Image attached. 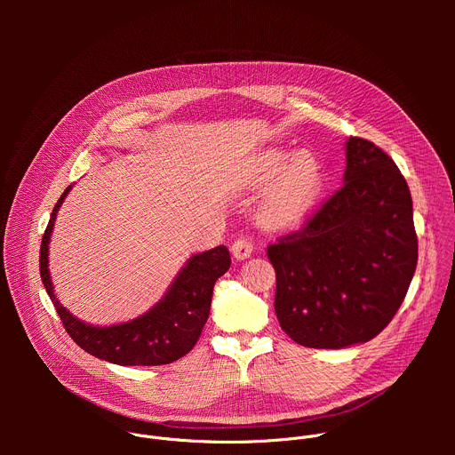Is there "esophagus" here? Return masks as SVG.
Wrapping results in <instances>:
<instances>
[{"label":"esophagus","instance_id":"obj_1","mask_svg":"<svg viewBox=\"0 0 455 455\" xmlns=\"http://www.w3.org/2000/svg\"><path fill=\"white\" fill-rule=\"evenodd\" d=\"M253 251V243L246 237H237L232 243V255L237 259V261H243V259L250 257Z\"/></svg>","mask_w":455,"mask_h":455}]
</instances>
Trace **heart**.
<instances>
[{
  "instance_id": "obj_1",
  "label": "heart",
  "mask_w": 455,
  "mask_h": 455,
  "mask_svg": "<svg viewBox=\"0 0 455 455\" xmlns=\"http://www.w3.org/2000/svg\"><path fill=\"white\" fill-rule=\"evenodd\" d=\"M323 167L311 151L295 156L284 149H267L248 172L251 188H268L259 220L272 230H291L304 223L323 190Z\"/></svg>"
}]
</instances>
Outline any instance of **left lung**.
<instances>
[{
    "label": "left lung",
    "mask_w": 455,
    "mask_h": 455,
    "mask_svg": "<svg viewBox=\"0 0 455 455\" xmlns=\"http://www.w3.org/2000/svg\"><path fill=\"white\" fill-rule=\"evenodd\" d=\"M344 185L268 246L275 313L297 344L340 349L381 333L418 265L412 198L398 165L365 139L346 144Z\"/></svg>",
    "instance_id": "left-lung-1"
}]
</instances>
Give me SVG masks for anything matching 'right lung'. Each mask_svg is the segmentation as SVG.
<instances>
[{
    "instance_id": "obj_1",
    "label": "right lung",
    "mask_w": 455,
    "mask_h": 455,
    "mask_svg": "<svg viewBox=\"0 0 455 455\" xmlns=\"http://www.w3.org/2000/svg\"><path fill=\"white\" fill-rule=\"evenodd\" d=\"M72 185L55 204L44 230L39 251V272L48 297L53 302L62 326L86 353L116 365H164L185 356L198 342L211 313L216 281L230 268L227 246L192 255L180 270L174 283L148 313L115 326H90L62 307L53 295L48 272V243L53 221Z\"/></svg>"
}]
</instances>
